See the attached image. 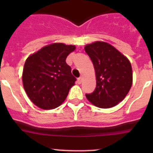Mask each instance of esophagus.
I'll use <instances>...</instances> for the list:
<instances>
[{
    "mask_svg": "<svg viewBox=\"0 0 153 153\" xmlns=\"http://www.w3.org/2000/svg\"><path fill=\"white\" fill-rule=\"evenodd\" d=\"M82 81H83V77H82V76H80V77H79L77 79V83H79V84H80V83H82Z\"/></svg>",
    "mask_w": 153,
    "mask_h": 153,
    "instance_id": "34e87169",
    "label": "esophagus"
}]
</instances>
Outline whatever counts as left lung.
Instances as JSON below:
<instances>
[{"label":"left lung","mask_w":153,"mask_h":153,"mask_svg":"<svg viewBox=\"0 0 153 153\" xmlns=\"http://www.w3.org/2000/svg\"><path fill=\"white\" fill-rule=\"evenodd\" d=\"M84 50L93 62L97 80L95 90L86 97L99 108L117 106L126 97L132 84L129 59L106 42L86 44Z\"/></svg>","instance_id":"1"}]
</instances>
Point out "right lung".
Returning <instances> with one entry per match:
<instances>
[{
    "mask_svg": "<svg viewBox=\"0 0 153 153\" xmlns=\"http://www.w3.org/2000/svg\"><path fill=\"white\" fill-rule=\"evenodd\" d=\"M75 50V45L53 43L27 57L23 69V86L37 107L52 109L64 102L76 81L66 59Z\"/></svg>",
    "mask_w": 153,
    "mask_h": 153,
    "instance_id": "obj_1",
    "label": "right lung"
}]
</instances>
